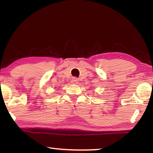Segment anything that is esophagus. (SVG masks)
Masks as SVG:
<instances>
[{
    "instance_id": "34e87169",
    "label": "esophagus",
    "mask_w": 153,
    "mask_h": 153,
    "mask_svg": "<svg viewBox=\"0 0 153 153\" xmlns=\"http://www.w3.org/2000/svg\"><path fill=\"white\" fill-rule=\"evenodd\" d=\"M71 82H72V84H78V79L76 78V77H74V78L71 80Z\"/></svg>"
}]
</instances>
